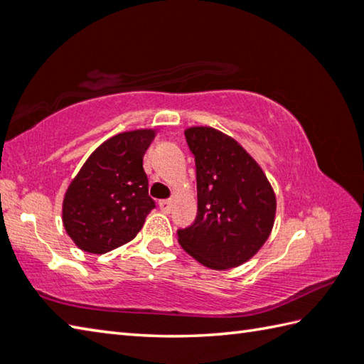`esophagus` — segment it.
<instances>
[{
    "mask_svg": "<svg viewBox=\"0 0 364 364\" xmlns=\"http://www.w3.org/2000/svg\"><path fill=\"white\" fill-rule=\"evenodd\" d=\"M159 208L164 211V213H168V211L171 210V200H170V199L161 200V202H159Z\"/></svg>",
    "mask_w": 364,
    "mask_h": 364,
    "instance_id": "1",
    "label": "esophagus"
}]
</instances>
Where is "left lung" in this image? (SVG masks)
I'll use <instances>...</instances> for the list:
<instances>
[{"label":"left lung","instance_id":"8db88e82","mask_svg":"<svg viewBox=\"0 0 364 364\" xmlns=\"http://www.w3.org/2000/svg\"><path fill=\"white\" fill-rule=\"evenodd\" d=\"M196 159L197 216L178 230L188 255L213 270L251 259L274 228L277 199L266 173L240 143L207 125L184 130Z\"/></svg>","mask_w":364,"mask_h":364}]
</instances>
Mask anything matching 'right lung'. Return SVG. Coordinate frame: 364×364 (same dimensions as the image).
<instances>
[{
    "label": "right lung",
    "mask_w": 364,
    "mask_h": 364,
    "mask_svg": "<svg viewBox=\"0 0 364 364\" xmlns=\"http://www.w3.org/2000/svg\"><path fill=\"white\" fill-rule=\"evenodd\" d=\"M156 130L122 132L102 143L73 178L62 221L77 248L103 255L135 239L156 205L148 196L143 156Z\"/></svg>",
    "instance_id": "obj_1"
}]
</instances>
